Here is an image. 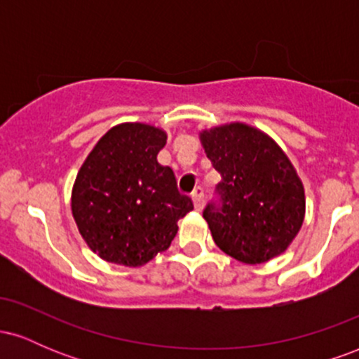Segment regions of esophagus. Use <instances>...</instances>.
I'll use <instances>...</instances> for the list:
<instances>
[{"label":"esophagus","instance_id":"1","mask_svg":"<svg viewBox=\"0 0 359 359\" xmlns=\"http://www.w3.org/2000/svg\"><path fill=\"white\" fill-rule=\"evenodd\" d=\"M192 201H194V205H196L197 211H201V209H203V204H204V187L197 185V187L194 189Z\"/></svg>","mask_w":359,"mask_h":359}]
</instances>
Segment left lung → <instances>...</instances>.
<instances>
[{
  "instance_id": "1",
  "label": "left lung",
  "mask_w": 359,
  "mask_h": 359,
  "mask_svg": "<svg viewBox=\"0 0 359 359\" xmlns=\"http://www.w3.org/2000/svg\"><path fill=\"white\" fill-rule=\"evenodd\" d=\"M221 174L203 216L214 243L238 262L263 263L287 250L304 221V187L273 140L233 123L201 135Z\"/></svg>"
}]
</instances>
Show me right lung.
<instances>
[{"label": "right lung", "mask_w": 359, "mask_h": 359, "mask_svg": "<svg viewBox=\"0 0 359 359\" xmlns=\"http://www.w3.org/2000/svg\"><path fill=\"white\" fill-rule=\"evenodd\" d=\"M167 142L158 128H111L86 158L72 191V214L89 248L102 259L140 266L170 246L177 221L192 211L170 167L156 162Z\"/></svg>", "instance_id": "right-lung-1"}]
</instances>
